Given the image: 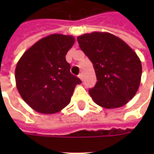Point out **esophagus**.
I'll list each match as a JSON object with an SVG mask.
<instances>
[{
    "mask_svg": "<svg viewBox=\"0 0 154 154\" xmlns=\"http://www.w3.org/2000/svg\"><path fill=\"white\" fill-rule=\"evenodd\" d=\"M78 76H79V78H80V80H83V79H84V75H83V74H80Z\"/></svg>",
    "mask_w": 154,
    "mask_h": 154,
    "instance_id": "1",
    "label": "esophagus"
}]
</instances>
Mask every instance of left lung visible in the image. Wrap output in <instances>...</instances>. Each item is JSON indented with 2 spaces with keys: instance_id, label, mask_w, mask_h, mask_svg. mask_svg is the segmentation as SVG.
I'll return each instance as SVG.
<instances>
[{
  "instance_id": "1",
  "label": "left lung",
  "mask_w": 154,
  "mask_h": 154,
  "mask_svg": "<svg viewBox=\"0 0 154 154\" xmlns=\"http://www.w3.org/2000/svg\"><path fill=\"white\" fill-rule=\"evenodd\" d=\"M80 48L92 62L97 82L89 93L95 103L107 109L127 103L137 92L141 63L122 39L107 32L78 37Z\"/></svg>"
}]
</instances>
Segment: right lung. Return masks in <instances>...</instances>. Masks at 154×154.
Here are the masks:
<instances>
[{"mask_svg": "<svg viewBox=\"0 0 154 154\" xmlns=\"http://www.w3.org/2000/svg\"><path fill=\"white\" fill-rule=\"evenodd\" d=\"M72 36L52 34L32 45L21 56L15 69L18 91L36 111L53 114L70 103L81 80L70 73L66 55L73 46Z\"/></svg>", "mask_w": 154, "mask_h": 154, "instance_id": "obj_1", "label": "right lung"}]
</instances>
